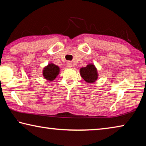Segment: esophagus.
Returning <instances> with one entry per match:
<instances>
[{
    "label": "esophagus",
    "mask_w": 146,
    "mask_h": 146,
    "mask_svg": "<svg viewBox=\"0 0 146 146\" xmlns=\"http://www.w3.org/2000/svg\"><path fill=\"white\" fill-rule=\"evenodd\" d=\"M66 66H67V67L69 68H71V67H72V63H71V62L68 61L67 62V65H66Z\"/></svg>",
    "instance_id": "1"
}]
</instances>
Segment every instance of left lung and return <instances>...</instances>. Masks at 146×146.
<instances>
[{
	"label": "left lung",
	"instance_id": "left-lung-1",
	"mask_svg": "<svg viewBox=\"0 0 146 146\" xmlns=\"http://www.w3.org/2000/svg\"><path fill=\"white\" fill-rule=\"evenodd\" d=\"M80 76L88 83L95 82L98 78L97 68L93 64H90L86 67L80 68Z\"/></svg>",
	"mask_w": 146,
	"mask_h": 146
}]
</instances>
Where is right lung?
<instances>
[{"mask_svg":"<svg viewBox=\"0 0 146 146\" xmlns=\"http://www.w3.org/2000/svg\"><path fill=\"white\" fill-rule=\"evenodd\" d=\"M60 68L53 63L49 64L48 66L44 68L43 76L45 79L49 81L54 80L56 76L58 75Z\"/></svg>","mask_w":146,"mask_h":146,"instance_id":"add662e5","label":"right lung"}]
</instances>
